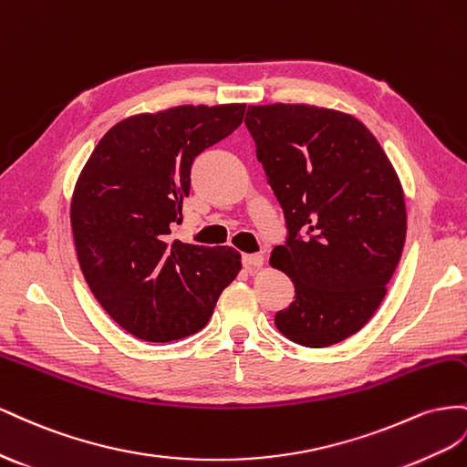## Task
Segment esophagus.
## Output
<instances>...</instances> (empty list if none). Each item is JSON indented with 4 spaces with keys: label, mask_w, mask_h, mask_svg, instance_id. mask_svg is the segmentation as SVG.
I'll return each mask as SVG.
<instances>
[{
    "label": "esophagus",
    "mask_w": 467,
    "mask_h": 467,
    "mask_svg": "<svg viewBox=\"0 0 467 467\" xmlns=\"http://www.w3.org/2000/svg\"><path fill=\"white\" fill-rule=\"evenodd\" d=\"M243 264H244L246 270H258V268H262L264 256L262 254H244Z\"/></svg>",
    "instance_id": "34e87169"
}]
</instances>
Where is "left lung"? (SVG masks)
I'll return each instance as SVG.
<instances>
[{"mask_svg":"<svg viewBox=\"0 0 467 467\" xmlns=\"http://www.w3.org/2000/svg\"><path fill=\"white\" fill-rule=\"evenodd\" d=\"M244 123L287 229L270 264L291 277L296 297L275 327L307 348L337 344L376 313L401 258V183L352 115L274 103L250 105Z\"/></svg>","mask_w":467,"mask_h":467,"instance_id":"1","label":"left lung"}]
</instances>
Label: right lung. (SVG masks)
<instances>
[{"label":"right lung","mask_w":467,"mask_h":467,"mask_svg":"<svg viewBox=\"0 0 467 467\" xmlns=\"http://www.w3.org/2000/svg\"><path fill=\"white\" fill-rule=\"evenodd\" d=\"M244 103L180 105L105 132L78 178L70 223L86 282L129 335L180 340L202 330L241 272L231 246L171 241L192 164L241 127Z\"/></svg>","instance_id":"right-lung-1"}]
</instances>
